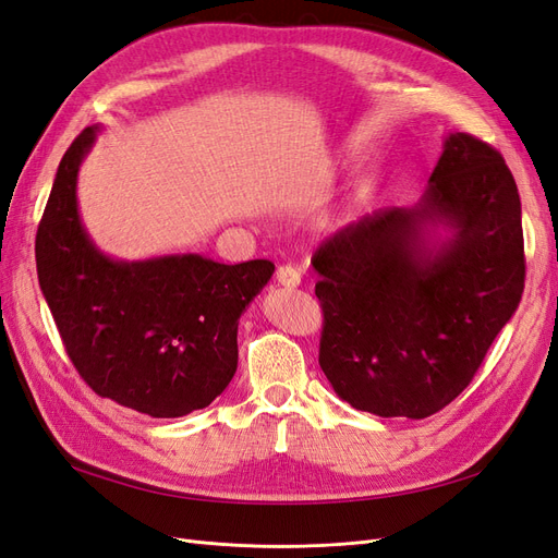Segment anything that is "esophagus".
Listing matches in <instances>:
<instances>
[{
  "label": "esophagus",
  "instance_id": "34e87169",
  "mask_svg": "<svg viewBox=\"0 0 558 558\" xmlns=\"http://www.w3.org/2000/svg\"><path fill=\"white\" fill-rule=\"evenodd\" d=\"M277 281L281 286H289V289H295V286H300V272L291 265H281L277 269Z\"/></svg>",
  "mask_w": 558,
  "mask_h": 558
}]
</instances>
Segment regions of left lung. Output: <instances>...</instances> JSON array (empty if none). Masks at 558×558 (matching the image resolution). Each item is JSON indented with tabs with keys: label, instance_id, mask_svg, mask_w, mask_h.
Here are the masks:
<instances>
[{
	"label": "left lung",
	"instance_id": "1",
	"mask_svg": "<svg viewBox=\"0 0 558 558\" xmlns=\"http://www.w3.org/2000/svg\"><path fill=\"white\" fill-rule=\"evenodd\" d=\"M312 265L318 365L335 393L361 412L426 418L472 381L519 307L526 260L514 177L494 146L451 132L414 207L340 230Z\"/></svg>",
	"mask_w": 558,
	"mask_h": 558
}]
</instances>
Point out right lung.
Masks as SVG:
<instances>
[{
  "label": "right lung",
  "instance_id": "right-lung-1",
  "mask_svg": "<svg viewBox=\"0 0 558 558\" xmlns=\"http://www.w3.org/2000/svg\"><path fill=\"white\" fill-rule=\"evenodd\" d=\"M102 125L66 148L37 230V275L62 344L93 391L156 418L207 408L238 373V326L275 272L199 253L116 260L83 228L78 167Z\"/></svg>",
  "mask_w": 558,
  "mask_h": 558
}]
</instances>
